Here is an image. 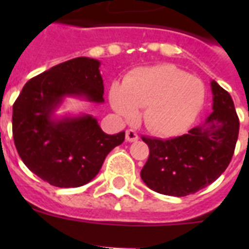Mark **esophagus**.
I'll list each match as a JSON object with an SVG mask.
<instances>
[{
    "mask_svg": "<svg viewBox=\"0 0 249 249\" xmlns=\"http://www.w3.org/2000/svg\"><path fill=\"white\" fill-rule=\"evenodd\" d=\"M125 137H126V141L128 142H136L138 140V134H137L136 130H133V129H128L126 133H125Z\"/></svg>",
    "mask_w": 249,
    "mask_h": 249,
    "instance_id": "34e87169",
    "label": "esophagus"
}]
</instances>
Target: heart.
I'll return each mask as SVG.
<instances>
[{
    "mask_svg": "<svg viewBox=\"0 0 249 249\" xmlns=\"http://www.w3.org/2000/svg\"><path fill=\"white\" fill-rule=\"evenodd\" d=\"M204 102L203 81L173 64L137 68L109 89V103L119 116L130 120L144 107L146 128L165 137L186 132Z\"/></svg>",
    "mask_w": 249,
    "mask_h": 249,
    "instance_id": "b5f03b06",
    "label": "heart"
}]
</instances>
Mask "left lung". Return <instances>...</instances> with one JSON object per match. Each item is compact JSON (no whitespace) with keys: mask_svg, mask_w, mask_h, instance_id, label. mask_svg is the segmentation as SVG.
Returning <instances> with one entry per match:
<instances>
[{"mask_svg":"<svg viewBox=\"0 0 249 249\" xmlns=\"http://www.w3.org/2000/svg\"><path fill=\"white\" fill-rule=\"evenodd\" d=\"M213 112L187 134L170 140L142 137L150 148L141 178L151 190L170 196L195 194L214 182L234 155L239 119L231 95L211 83Z\"/></svg>","mask_w":249,"mask_h":249,"instance_id":"obj_1","label":"left lung"}]
</instances>
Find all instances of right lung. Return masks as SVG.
I'll return each mask as SVG.
<instances>
[{"label": "right lung", "mask_w": 249, "mask_h": 249, "mask_svg": "<svg viewBox=\"0 0 249 249\" xmlns=\"http://www.w3.org/2000/svg\"><path fill=\"white\" fill-rule=\"evenodd\" d=\"M99 60L80 56L35 76L13 106V137L19 156L31 172L56 187L90 182L125 132L106 134L90 115L54 117L64 97L102 103Z\"/></svg>", "instance_id": "right-lung-1"}]
</instances>
